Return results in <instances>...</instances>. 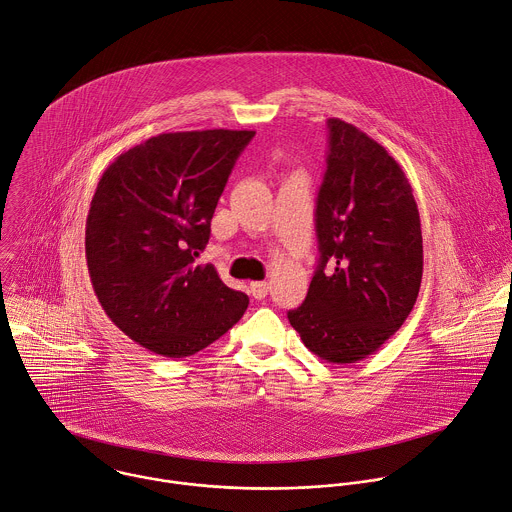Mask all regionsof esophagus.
<instances>
[{
  "label": "esophagus",
  "instance_id": "1",
  "mask_svg": "<svg viewBox=\"0 0 512 512\" xmlns=\"http://www.w3.org/2000/svg\"><path fill=\"white\" fill-rule=\"evenodd\" d=\"M249 289H251V295L255 299H265L267 293H269V283L267 281H253Z\"/></svg>",
  "mask_w": 512,
  "mask_h": 512
}]
</instances>
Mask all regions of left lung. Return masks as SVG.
I'll list each match as a JSON object with an SVG mask.
<instances>
[{
    "instance_id": "obj_1",
    "label": "left lung",
    "mask_w": 512,
    "mask_h": 512,
    "mask_svg": "<svg viewBox=\"0 0 512 512\" xmlns=\"http://www.w3.org/2000/svg\"><path fill=\"white\" fill-rule=\"evenodd\" d=\"M327 130L319 261L305 301L287 317L317 358L356 364L382 348L416 303L422 229L412 187L388 150L339 118Z\"/></svg>"
}]
</instances>
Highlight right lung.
<instances>
[{
  "mask_svg": "<svg viewBox=\"0 0 512 512\" xmlns=\"http://www.w3.org/2000/svg\"><path fill=\"white\" fill-rule=\"evenodd\" d=\"M253 136L225 128L164 132L122 152L98 181L86 219L90 281L114 325L152 354L201 352L249 305L197 257Z\"/></svg>",
  "mask_w": 512,
  "mask_h": 512,
  "instance_id": "add662e5",
  "label": "right lung"
}]
</instances>
